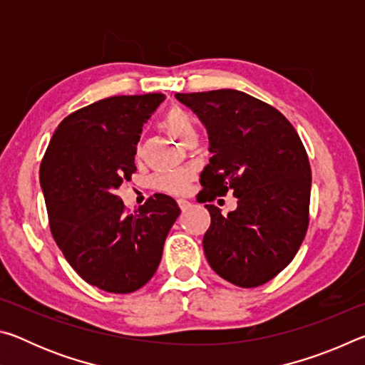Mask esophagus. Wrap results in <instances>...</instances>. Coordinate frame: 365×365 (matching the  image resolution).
Masks as SVG:
<instances>
[{"label": "esophagus", "instance_id": "34e87169", "mask_svg": "<svg viewBox=\"0 0 365 365\" xmlns=\"http://www.w3.org/2000/svg\"><path fill=\"white\" fill-rule=\"evenodd\" d=\"M177 202H178V207H180L182 211H187V209L191 207V202L187 200H178Z\"/></svg>", "mask_w": 365, "mask_h": 365}]
</instances>
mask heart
Returning <instances> with one entry per match:
<instances>
[{
	"instance_id": "b5f03b06",
	"label": "heart",
	"mask_w": 365,
	"mask_h": 365,
	"mask_svg": "<svg viewBox=\"0 0 365 365\" xmlns=\"http://www.w3.org/2000/svg\"><path fill=\"white\" fill-rule=\"evenodd\" d=\"M163 127L168 130L172 137L183 143L190 135L196 133L195 120L187 110L180 108L170 109L163 119ZM191 180L190 170H175V172H165V174H159L153 178V187L168 193L180 195L187 191L188 183Z\"/></svg>"
}]
</instances>
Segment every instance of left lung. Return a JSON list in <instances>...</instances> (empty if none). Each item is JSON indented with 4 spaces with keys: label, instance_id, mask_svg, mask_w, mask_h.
Masks as SVG:
<instances>
[{
    "label": "left lung",
    "instance_id": "left-lung-1",
    "mask_svg": "<svg viewBox=\"0 0 365 365\" xmlns=\"http://www.w3.org/2000/svg\"><path fill=\"white\" fill-rule=\"evenodd\" d=\"M206 125L212 158L201 172V201L233 190L235 211L206 205L202 238L222 279L255 288L293 261L309 224L311 165L299 135L275 108L238 90L177 93Z\"/></svg>",
    "mask_w": 365,
    "mask_h": 365
}]
</instances>
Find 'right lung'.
Segmentation results:
<instances>
[{"label":"right lung","mask_w":365,"mask_h":365,"mask_svg":"<svg viewBox=\"0 0 365 365\" xmlns=\"http://www.w3.org/2000/svg\"><path fill=\"white\" fill-rule=\"evenodd\" d=\"M163 93L110 96L59 123L41 160L49 227L67 262L108 293L137 292L151 280L180 209L156 193L135 214L115 195L130 180L135 154Z\"/></svg>","instance_id":"obj_1"}]
</instances>
